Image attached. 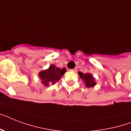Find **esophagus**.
Masks as SVG:
<instances>
[{"label": "esophagus", "mask_w": 131, "mask_h": 131, "mask_svg": "<svg viewBox=\"0 0 131 131\" xmlns=\"http://www.w3.org/2000/svg\"><path fill=\"white\" fill-rule=\"evenodd\" d=\"M70 71L72 72H77V69L75 68V69H70Z\"/></svg>", "instance_id": "obj_1"}]
</instances>
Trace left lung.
<instances>
[{
    "label": "left lung",
    "instance_id": "1",
    "mask_svg": "<svg viewBox=\"0 0 131 131\" xmlns=\"http://www.w3.org/2000/svg\"><path fill=\"white\" fill-rule=\"evenodd\" d=\"M80 78L82 79L84 82L86 84V87H93L96 85V82H94V78L90 73H83L82 72L78 73Z\"/></svg>",
    "mask_w": 131,
    "mask_h": 131
}]
</instances>
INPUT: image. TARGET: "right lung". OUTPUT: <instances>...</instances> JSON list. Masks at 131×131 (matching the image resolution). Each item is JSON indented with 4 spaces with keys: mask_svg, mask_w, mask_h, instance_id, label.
Instances as JSON below:
<instances>
[{
    "mask_svg": "<svg viewBox=\"0 0 131 131\" xmlns=\"http://www.w3.org/2000/svg\"><path fill=\"white\" fill-rule=\"evenodd\" d=\"M67 71L65 68L59 69L56 66L51 65L49 69L39 73V77L42 80V83L46 86H49V84H55L62 78L64 73Z\"/></svg>",
    "mask_w": 131,
    "mask_h": 131,
    "instance_id": "add662e5",
    "label": "right lung"
}]
</instances>
